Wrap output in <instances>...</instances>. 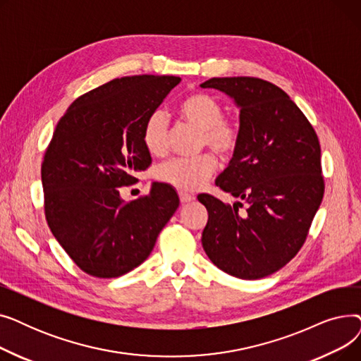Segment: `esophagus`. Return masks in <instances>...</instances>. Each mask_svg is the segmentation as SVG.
Masks as SVG:
<instances>
[{"mask_svg": "<svg viewBox=\"0 0 361 361\" xmlns=\"http://www.w3.org/2000/svg\"><path fill=\"white\" fill-rule=\"evenodd\" d=\"M178 196H180V202H181V203H188V202H193V200H195V197H193L192 195H188V193L180 192Z\"/></svg>", "mask_w": 361, "mask_h": 361, "instance_id": "1", "label": "esophagus"}]
</instances>
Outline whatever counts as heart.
<instances>
[{
    "mask_svg": "<svg viewBox=\"0 0 361 361\" xmlns=\"http://www.w3.org/2000/svg\"><path fill=\"white\" fill-rule=\"evenodd\" d=\"M183 120L200 130V147H209L219 159H230L238 149L241 128L237 121L224 118L222 105L211 94L197 92L178 106ZM142 142L150 155L165 154L168 146V116L164 109L149 114L142 131ZM215 171V159L209 154L193 158H171L155 168V178L180 192H196Z\"/></svg>",
    "mask_w": 361,
    "mask_h": 361,
    "instance_id": "obj_1",
    "label": "heart"
}]
</instances>
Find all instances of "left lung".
Returning <instances> with one entry per match:
<instances>
[{"label":"left lung","instance_id":"left-lung-1","mask_svg":"<svg viewBox=\"0 0 361 361\" xmlns=\"http://www.w3.org/2000/svg\"><path fill=\"white\" fill-rule=\"evenodd\" d=\"M228 94L240 108L241 140L215 184L247 203L197 196L209 214L202 233L214 264L235 278L279 271L305 244L325 193L313 126L288 94L257 78H214L200 85Z\"/></svg>","mask_w":361,"mask_h":361}]
</instances>
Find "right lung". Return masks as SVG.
I'll return each instance as SVG.
<instances>
[{
    "label": "right lung",
    "instance_id": "add662e5",
    "mask_svg": "<svg viewBox=\"0 0 361 361\" xmlns=\"http://www.w3.org/2000/svg\"><path fill=\"white\" fill-rule=\"evenodd\" d=\"M181 82L176 75H127L75 99L55 127L41 168L51 233L87 275L117 278L143 263L180 204L173 187L124 202L150 154L146 118Z\"/></svg>",
    "mask_w": 361,
    "mask_h": 361
}]
</instances>
